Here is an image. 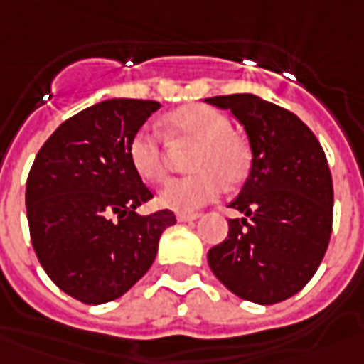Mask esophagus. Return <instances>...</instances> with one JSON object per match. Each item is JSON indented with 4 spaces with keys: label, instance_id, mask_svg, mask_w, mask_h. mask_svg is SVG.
<instances>
[{
    "label": "esophagus",
    "instance_id": "esophagus-1",
    "mask_svg": "<svg viewBox=\"0 0 364 364\" xmlns=\"http://www.w3.org/2000/svg\"><path fill=\"white\" fill-rule=\"evenodd\" d=\"M198 218H200L198 212H178L176 214L178 222H194V220H198Z\"/></svg>",
    "mask_w": 364,
    "mask_h": 364
}]
</instances>
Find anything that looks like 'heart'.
<instances>
[{
	"instance_id": "heart-1",
	"label": "heart",
	"mask_w": 364,
	"mask_h": 364,
	"mask_svg": "<svg viewBox=\"0 0 364 364\" xmlns=\"http://www.w3.org/2000/svg\"><path fill=\"white\" fill-rule=\"evenodd\" d=\"M164 127L170 136L196 144L190 156L194 174L170 180L160 190L158 202L174 212H194L214 200L224 182L235 186L244 182L252 166V150L242 136L232 132L224 112L206 105H188L166 114ZM129 158L139 176L158 184L166 176L162 142L152 130H139L129 146Z\"/></svg>"
}]
</instances>
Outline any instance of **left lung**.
Returning <instances> with one entry per match:
<instances>
[{
  "label": "left lung",
  "mask_w": 364,
  "mask_h": 364,
  "mask_svg": "<svg viewBox=\"0 0 364 364\" xmlns=\"http://www.w3.org/2000/svg\"><path fill=\"white\" fill-rule=\"evenodd\" d=\"M206 102L230 110L244 127L252 168L230 208L222 244L208 252L214 275L245 301L273 305L301 291L327 252L333 225V180L319 140L289 110L257 95Z\"/></svg>",
  "instance_id": "obj_1"
}]
</instances>
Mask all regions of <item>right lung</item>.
Masks as SVG:
<instances>
[{
	"mask_svg": "<svg viewBox=\"0 0 364 364\" xmlns=\"http://www.w3.org/2000/svg\"><path fill=\"white\" fill-rule=\"evenodd\" d=\"M156 101L109 99L65 120L35 156L25 188L37 259L79 301L101 305L149 272L170 210L139 215L152 198L129 158L132 136Z\"/></svg>",
	"mask_w": 364,
	"mask_h": 364,
	"instance_id": "1",
	"label": "right lung"
}]
</instances>
